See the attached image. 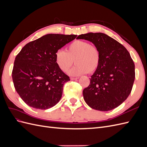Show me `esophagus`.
<instances>
[{
  "instance_id": "34e87169",
  "label": "esophagus",
  "mask_w": 147,
  "mask_h": 147,
  "mask_svg": "<svg viewBox=\"0 0 147 147\" xmlns=\"http://www.w3.org/2000/svg\"><path fill=\"white\" fill-rule=\"evenodd\" d=\"M79 78V77H76V78H74V77H72L70 79L72 80H77V79H78Z\"/></svg>"
}]
</instances>
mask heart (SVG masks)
<instances>
[{
	"label": "heart",
	"mask_w": 147,
	"mask_h": 147,
	"mask_svg": "<svg viewBox=\"0 0 147 147\" xmlns=\"http://www.w3.org/2000/svg\"><path fill=\"white\" fill-rule=\"evenodd\" d=\"M66 52L57 51L55 55L56 63L63 72H66L74 63L76 64L69 74L73 76L92 73L100 63L101 55L98 47L87 41L77 40L67 46Z\"/></svg>",
	"instance_id": "heart-1"
}]
</instances>
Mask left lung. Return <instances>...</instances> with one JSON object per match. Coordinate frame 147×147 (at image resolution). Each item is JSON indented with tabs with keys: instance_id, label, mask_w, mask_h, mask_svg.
I'll return each mask as SVG.
<instances>
[{
	"instance_id": "left-lung-1",
	"label": "left lung",
	"mask_w": 147,
	"mask_h": 147,
	"mask_svg": "<svg viewBox=\"0 0 147 147\" xmlns=\"http://www.w3.org/2000/svg\"><path fill=\"white\" fill-rule=\"evenodd\" d=\"M77 38L92 42L101 55L99 67L83 91L84 101L91 108L104 112L117 107L130 94L135 80V65L129 53L104 33L90 32Z\"/></svg>"
}]
</instances>
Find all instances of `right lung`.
<instances>
[{
	"instance_id": "right-lung-1",
	"label": "right lung",
	"mask_w": 147,
	"mask_h": 147,
	"mask_svg": "<svg viewBox=\"0 0 147 147\" xmlns=\"http://www.w3.org/2000/svg\"><path fill=\"white\" fill-rule=\"evenodd\" d=\"M77 36L47 34L26 44L17 55L12 79L16 92L26 104L46 110L58 103L64 84L70 78L56 64L55 55Z\"/></svg>"
}]
</instances>
